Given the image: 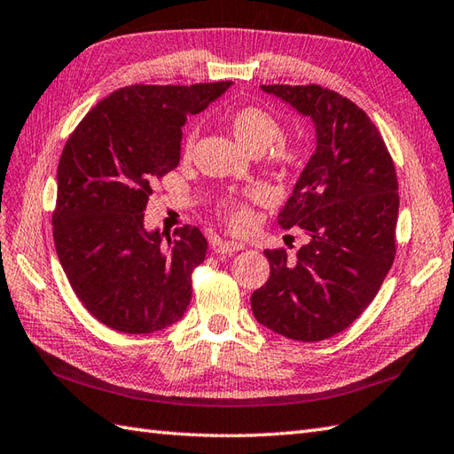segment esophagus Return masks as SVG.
Listing matches in <instances>:
<instances>
[{"label":"esophagus","mask_w":454,"mask_h":454,"mask_svg":"<svg viewBox=\"0 0 454 454\" xmlns=\"http://www.w3.org/2000/svg\"><path fill=\"white\" fill-rule=\"evenodd\" d=\"M214 248L219 254H233V253H239V250H245V245L235 243V240H217Z\"/></svg>","instance_id":"esophagus-1"}]
</instances>
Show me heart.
Returning a JSON list of instances; mask_svg holds the SVG:
<instances>
[{
  "instance_id": "b5f03b06",
  "label": "heart",
  "mask_w": 454,
  "mask_h": 454,
  "mask_svg": "<svg viewBox=\"0 0 454 454\" xmlns=\"http://www.w3.org/2000/svg\"><path fill=\"white\" fill-rule=\"evenodd\" d=\"M229 129L235 136L237 142L248 151H264L271 144H276L284 136V128H281L279 120L270 113V110L262 106H240L233 114L229 116ZM194 145V132H190L184 139V153H190ZM276 160L281 167H295L301 160V153L297 147L291 145H278L276 149ZM223 215L233 223L235 227H243L247 223V211L237 200H225L221 204Z\"/></svg>"
}]
</instances>
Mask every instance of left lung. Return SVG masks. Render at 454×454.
Masks as SVG:
<instances>
[{
	"mask_svg": "<svg viewBox=\"0 0 454 454\" xmlns=\"http://www.w3.org/2000/svg\"><path fill=\"white\" fill-rule=\"evenodd\" d=\"M312 120L315 153L278 214L281 229L301 227L309 243L294 260L264 250L270 278L250 297L262 326L289 340L318 341L364 312L395 262L398 180L369 116L320 85H262Z\"/></svg>",
	"mask_w": 454,
	"mask_h": 454,
	"instance_id": "left-lung-1",
	"label": "left lung"
}]
</instances>
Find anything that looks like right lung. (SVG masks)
I'll list each match as a JSON object with an SVG mask.
<instances>
[{
	"label": "right lung",
	"mask_w": 454,
	"mask_h": 454,
	"mask_svg": "<svg viewBox=\"0 0 454 454\" xmlns=\"http://www.w3.org/2000/svg\"><path fill=\"white\" fill-rule=\"evenodd\" d=\"M233 85H132L85 114L58 165L56 253L77 299L98 322L151 334L183 318L192 271L207 253L198 227L147 231L157 178L178 167L186 116Z\"/></svg>",
	"instance_id": "1"
}]
</instances>
